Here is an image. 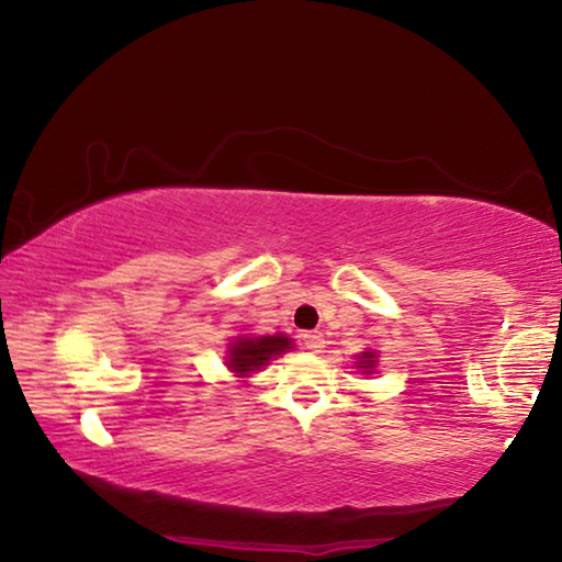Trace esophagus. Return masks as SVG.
Here are the masks:
<instances>
[{"instance_id": "obj_1", "label": "esophagus", "mask_w": 562, "mask_h": 562, "mask_svg": "<svg viewBox=\"0 0 562 562\" xmlns=\"http://www.w3.org/2000/svg\"><path fill=\"white\" fill-rule=\"evenodd\" d=\"M302 341H304V349H310V351L325 349V337H322V331H307V335L302 337Z\"/></svg>"}]
</instances>
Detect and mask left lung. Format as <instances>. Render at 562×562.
<instances>
[{"mask_svg": "<svg viewBox=\"0 0 562 562\" xmlns=\"http://www.w3.org/2000/svg\"><path fill=\"white\" fill-rule=\"evenodd\" d=\"M357 364L364 369V372H372V369L376 367V355H374V351H361V357H359Z\"/></svg>", "mask_w": 562, "mask_h": 562, "instance_id": "8db88e82", "label": "left lung"}]
</instances>
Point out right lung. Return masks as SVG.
<instances>
[{
    "mask_svg": "<svg viewBox=\"0 0 562 562\" xmlns=\"http://www.w3.org/2000/svg\"><path fill=\"white\" fill-rule=\"evenodd\" d=\"M292 349V339L284 335H272V337H237L231 349H227V369L235 372L237 376H247L258 372L270 359L284 355V351Z\"/></svg>",
    "mask_w": 562,
    "mask_h": 562,
    "instance_id": "obj_1",
    "label": "right lung"
}]
</instances>
